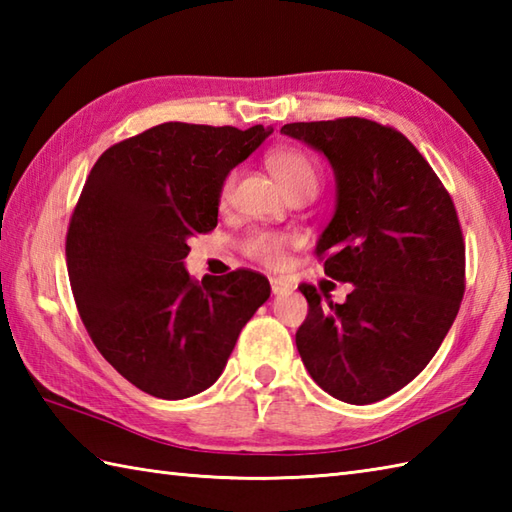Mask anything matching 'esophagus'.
<instances>
[{
  "label": "esophagus",
  "mask_w": 512,
  "mask_h": 512,
  "mask_svg": "<svg viewBox=\"0 0 512 512\" xmlns=\"http://www.w3.org/2000/svg\"><path fill=\"white\" fill-rule=\"evenodd\" d=\"M270 288H273L275 295H284V292L292 290V286L288 284V281L281 279V277H270Z\"/></svg>",
  "instance_id": "obj_1"
}]
</instances>
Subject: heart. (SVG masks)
Instances as JSON below:
<instances>
[{
	"label": "heart",
	"instance_id": "b5f03b06",
	"mask_svg": "<svg viewBox=\"0 0 512 512\" xmlns=\"http://www.w3.org/2000/svg\"><path fill=\"white\" fill-rule=\"evenodd\" d=\"M268 167L275 173V178L279 180V184L284 187L288 195L297 191H306V189L317 191V184H319L317 165H314V160L308 154H303L301 149L284 147V149L273 151V154L268 156ZM233 182H235V176L231 173V176L224 180V187H222L224 198L231 193ZM288 244H290V237L284 233L257 231L246 239V250L250 257L259 259V262L279 264Z\"/></svg>",
	"mask_w": 512,
	"mask_h": 512
}]
</instances>
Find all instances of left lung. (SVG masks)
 <instances>
[{
    "instance_id": "obj_1",
    "label": "left lung",
    "mask_w": 512,
    "mask_h": 512,
    "mask_svg": "<svg viewBox=\"0 0 512 512\" xmlns=\"http://www.w3.org/2000/svg\"><path fill=\"white\" fill-rule=\"evenodd\" d=\"M281 134L330 162L336 204L317 255H328L325 275L352 284L343 303L299 286L310 310L297 350L330 396L378 402L427 367L458 317V213L436 171L396 129L352 116L290 123Z\"/></svg>"
}]
</instances>
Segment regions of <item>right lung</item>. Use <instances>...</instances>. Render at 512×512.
Returning <instances> with one entry per match:
<instances>
[{
  "label": "right lung",
  "mask_w": 512,
  "mask_h": 512,
  "mask_svg": "<svg viewBox=\"0 0 512 512\" xmlns=\"http://www.w3.org/2000/svg\"><path fill=\"white\" fill-rule=\"evenodd\" d=\"M273 134L162 123L96 160L72 213L65 255L96 350L145 394L209 389L270 284L253 270L193 281L189 237L217 226L224 180Z\"/></svg>",
  "instance_id": "right-lung-1"
}]
</instances>
